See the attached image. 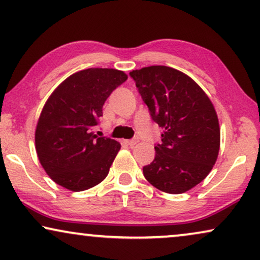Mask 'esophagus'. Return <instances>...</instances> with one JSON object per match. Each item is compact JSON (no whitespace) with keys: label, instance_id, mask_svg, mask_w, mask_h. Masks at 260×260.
I'll list each match as a JSON object with an SVG mask.
<instances>
[{"label":"esophagus","instance_id":"esophagus-1","mask_svg":"<svg viewBox=\"0 0 260 260\" xmlns=\"http://www.w3.org/2000/svg\"><path fill=\"white\" fill-rule=\"evenodd\" d=\"M126 143H127L128 146L133 147V146H136V145H137L138 143H139V140H138V139H131V140H127Z\"/></svg>","mask_w":260,"mask_h":260}]
</instances>
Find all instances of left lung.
<instances>
[{"instance_id": "obj_1", "label": "left lung", "mask_w": 260, "mask_h": 260, "mask_svg": "<svg viewBox=\"0 0 260 260\" xmlns=\"http://www.w3.org/2000/svg\"><path fill=\"white\" fill-rule=\"evenodd\" d=\"M151 116L162 128L145 178L168 193L189 191L205 179L220 150L216 110L202 88L184 72L153 65L129 72Z\"/></svg>"}]
</instances>
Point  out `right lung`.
I'll return each mask as SVG.
<instances>
[{
    "mask_svg": "<svg viewBox=\"0 0 260 260\" xmlns=\"http://www.w3.org/2000/svg\"><path fill=\"white\" fill-rule=\"evenodd\" d=\"M128 76L116 69L90 68L69 76L47 99L36 128V151L52 181L84 191L108 175L121 145L96 136L106 100Z\"/></svg>",
    "mask_w": 260,
    "mask_h": 260,
    "instance_id": "obj_1",
    "label": "right lung"
}]
</instances>
